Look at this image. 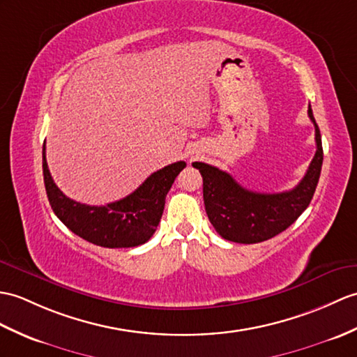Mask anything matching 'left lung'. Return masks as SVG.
Instances as JSON below:
<instances>
[{
  "label": "left lung",
  "instance_id": "1",
  "mask_svg": "<svg viewBox=\"0 0 357 357\" xmlns=\"http://www.w3.org/2000/svg\"><path fill=\"white\" fill-rule=\"evenodd\" d=\"M317 153L295 188L281 193H257L246 190L227 172L205 162H193L204 179L205 211L214 229L229 242L259 243L283 233L307 208L317 190L322 167V143L312 107Z\"/></svg>",
  "mask_w": 357,
  "mask_h": 357
}]
</instances>
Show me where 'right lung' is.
<instances>
[{"label":"right lung","instance_id":"obj_1","mask_svg":"<svg viewBox=\"0 0 357 357\" xmlns=\"http://www.w3.org/2000/svg\"><path fill=\"white\" fill-rule=\"evenodd\" d=\"M185 165L184 161L165 165L152 173L134 193L96 206L73 201L57 188L47 165L45 146L43 147L44 184L54 214L74 234L103 248H132L146 243L161 220L165 196Z\"/></svg>","mask_w":357,"mask_h":357}]
</instances>
